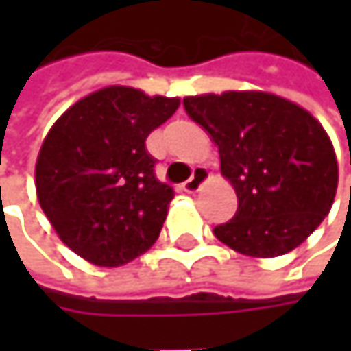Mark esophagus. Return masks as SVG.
Listing matches in <instances>:
<instances>
[{
    "instance_id": "esophagus-1",
    "label": "esophagus",
    "mask_w": 351,
    "mask_h": 351,
    "mask_svg": "<svg viewBox=\"0 0 351 351\" xmlns=\"http://www.w3.org/2000/svg\"><path fill=\"white\" fill-rule=\"evenodd\" d=\"M207 178H209V171H207V169L195 168L193 169V176L183 183V189H185L187 193H195V191H199V187L203 185V182H207Z\"/></svg>"
}]
</instances>
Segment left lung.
Instances as JSON below:
<instances>
[{
    "label": "left lung",
    "instance_id": "left-lung-1",
    "mask_svg": "<svg viewBox=\"0 0 351 351\" xmlns=\"http://www.w3.org/2000/svg\"><path fill=\"white\" fill-rule=\"evenodd\" d=\"M219 146L238 209L215 236L244 256L276 258L303 244L328 215L338 162L326 130L303 107L263 91L183 99Z\"/></svg>",
    "mask_w": 351,
    "mask_h": 351
}]
</instances>
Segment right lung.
<instances>
[{
    "mask_svg": "<svg viewBox=\"0 0 351 351\" xmlns=\"http://www.w3.org/2000/svg\"><path fill=\"white\" fill-rule=\"evenodd\" d=\"M180 107L111 86L72 105L48 130L34 183L38 203L68 248L117 267L158 240L173 189L158 182L148 134Z\"/></svg>",
    "mask_w": 351,
    "mask_h": 351,
    "instance_id": "right-lung-1",
    "label": "right lung"
}]
</instances>
